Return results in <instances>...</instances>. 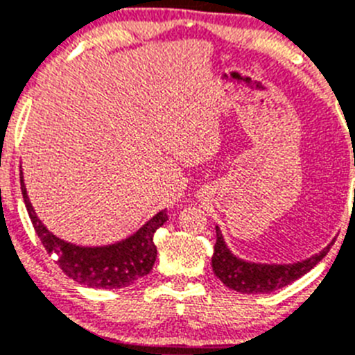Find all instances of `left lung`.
I'll list each match as a JSON object with an SVG mask.
<instances>
[{
    "instance_id": "1",
    "label": "left lung",
    "mask_w": 355,
    "mask_h": 355,
    "mask_svg": "<svg viewBox=\"0 0 355 355\" xmlns=\"http://www.w3.org/2000/svg\"><path fill=\"white\" fill-rule=\"evenodd\" d=\"M331 248L322 253L293 265H260L248 263L241 258L233 257L226 248L219 228H216V244H214L212 269L228 288L241 293H269L290 285L315 267L327 254Z\"/></svg>"
}]
</instances>
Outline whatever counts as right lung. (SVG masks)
Here are the masks:
<instances>
[{"label": "right lung", "mask_w": 355, "mask_h": 355, "mask_svg": "<svg viewBox=\"0 0 355 355\" xmlns=\"http://www.w3.org/2000/svg\"><path fill=\"white\" fill-rule=\"evenodd\" d=\"M21 191L24 198L33 228L40 237V242L47 253L54 258L60 269L81 285L92 288H123L132 285L134 281L146 276L154 267L157 258V245L154 244V235L168 219V210H162L146 223L132 237L122 242L102 248H81L69 244L62 239L54 237L53 233L40 223L35 214L26 187L21 177Z\"/></svg>", "instance_id": "right-lung-1"}]
</instances>
